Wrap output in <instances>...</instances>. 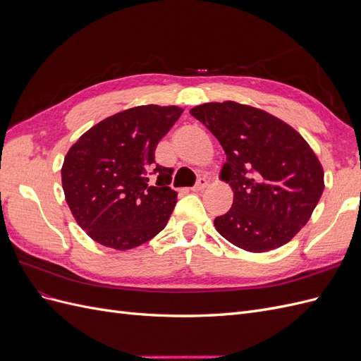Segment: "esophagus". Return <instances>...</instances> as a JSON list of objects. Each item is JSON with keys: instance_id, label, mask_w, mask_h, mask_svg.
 <instances>
[{"instance_id": "obj_1", "label": "esophagus", "mask_w": 361, "mask_h": 361, "mask_svg": "<svg viewBox=\"0 0 361 361\" xmlns=\"http://www.w3.org/2000/svg\"><path fill=\"white\" fill-rule=\"evenodd\" d=\"M206 187H207V180H206L204 178H200V179L197 180V183H195L191 190H192L194 192H199V191H203Z\"/></svg>"}]
</instances>
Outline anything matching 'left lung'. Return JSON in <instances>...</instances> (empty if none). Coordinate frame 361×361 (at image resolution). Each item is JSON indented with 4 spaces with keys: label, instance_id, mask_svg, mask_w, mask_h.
Wrapping results in <instances>:
<instances>
[{
    "label": "left lung",
    "instance_id": "1",
    "mask_svg": "<svg viewBox=\"0 0 361 361\" xmlns=\"http://www.w3.org/2000/svg\"><path fill=\"white\" fill-rule=\"evenodd\" d=\"M224 149L220 178L233 190L232 207L214 220L228 243L251 253L288 244L324 191V169L297 130L264 110L233 101L191 108Z\"/></svg>",
    "mask_w": 361,
    "mask_h": 361
}]
</instances>
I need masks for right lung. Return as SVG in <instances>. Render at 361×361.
<instances>
[{
    "instance_id": "right-lung-1",
    "label": "right lung",
    "mask_w": 361,
    "mask_h": 361,
    "mask_svg": "<svg viewBox=\"0 0 361 361\" xmlns=\"http://www.w3.org/2000/svg\"><path fill=\"white\" fill-rule=\"evenodd\" d=\"M182 108L141 105L104 118L69 149L61 183L69 209L93 241L129 250L158 235L178 202L171 169L155 149ZM156 183H153V180Z\"/></svg>"
}]
</instances>
